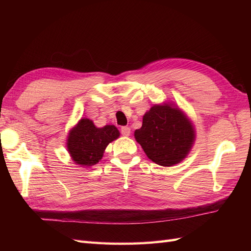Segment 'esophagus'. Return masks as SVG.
Returning <instances> with one entry per match:
<instances>
[{
    "label": "esophagus",
    "instance_id": "obj_1",
    "mask_svg": "<svg viewBox=\"0 0 251 251\" xmlns=\"http://www.w3.org/2000/svg\"><path fill=\"white\" fill-rule=\"evenodd\" d=\"M121 132H122L123 136H126V137L129 136L130 132H131L130 127H128V126H123L122 128H121Z\"/></svg>",
    "mask_w": 251,
    "mask_h": 251
}]
</instances>
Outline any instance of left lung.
Wrapping results in <instances>:
<instances>
[{
  "mask_svg": "<svg viewBox=\"0 0 251 251\" xmlns=\"http://www.w3.org/2000/svg\"><path fill=\"white\" fill-rule=\"evenodd\" d=\"M192 121L172 101L153 104L142 119L135 139L147 156L159 166L170 167L188 156L195 142Z\"/></svg>",
  "mask_w": 251,
  "mask_h": 251,
  "instance_id": "1",
  "label": "left lung"
}]
</instances>
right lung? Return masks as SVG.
<instances>
[{"instance_id":"1","label":"right lung","mask_w":251,"mask_h":251,"mask_svg":"<svg viewBox=\"0 0 251 251\" xmlns=\"http://www.w3.org/2000/svg\"><path fill=\"white\" fill-rule=\"evenodd\" d=\"M114 125L97 127L92 120L81 119L67 137V150L72 161L79 167H92L103 156L109 143L120 137Z\"/></svg>"}]
</instances>
